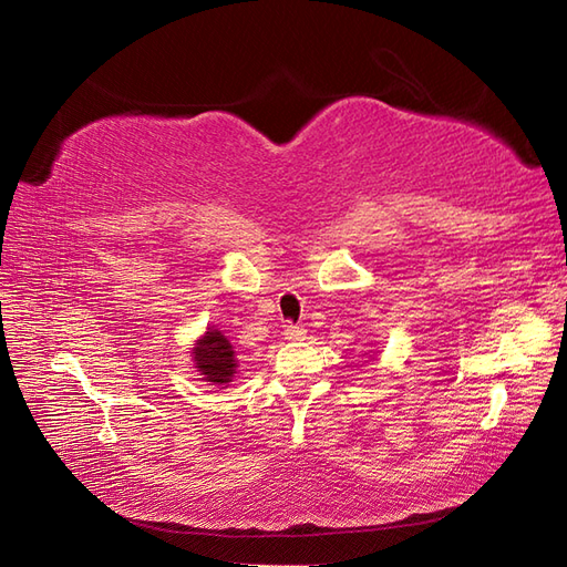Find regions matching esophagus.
<instances>
[{
    "mask_svg": "<svg viewBox=\"0 0 567 567\" xmlns=\"http://www.w3.org/2000/svg\"><path fill=\"white\" fill-rule=\"evenodd\" d=\"M303 334H306L303 324H295V322H287V324H285V339L299 341V339H303Z\"/></svg>",
    "mask_w": 567,
    "mask_h": 567,
    "instance_id": "1",
    "label": "esophagus"
}]
</instances>
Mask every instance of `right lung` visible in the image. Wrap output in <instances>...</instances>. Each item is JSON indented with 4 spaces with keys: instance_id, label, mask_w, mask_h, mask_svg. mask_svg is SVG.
Masks as SVG:
<instances>
[{
    "instance_id": "1",
    "label": "right lung",
    "mask_w": 567,
    "mask_h": 567,
    "mask_svg": "<svg viewBox=\"0 0 567 567\" xmlns=\"http://www.w3.org/2000/svg\"><path fill=\"white\" fill-rule=\"evenodd\" d=\"M193 355H195L197 370L205 377V381H212V383L230 381L235 370V353H233V346L221 332L209 330L203 339L197 341Z\"/></svg>"
}]
</instances>
